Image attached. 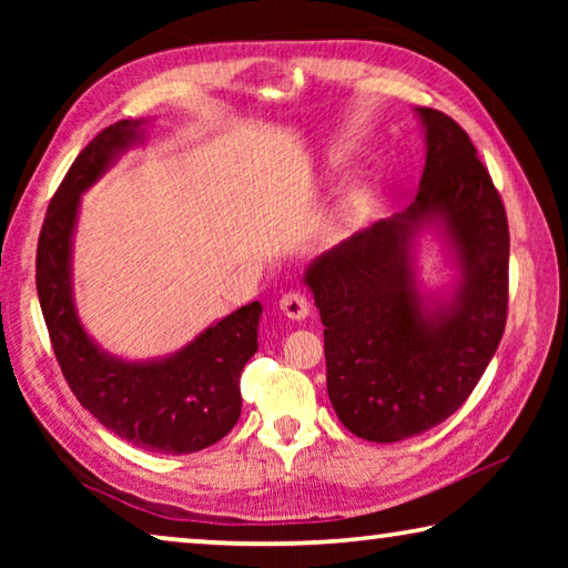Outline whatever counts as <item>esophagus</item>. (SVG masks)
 Returning a JSON list of instances; mask_svg holds the SVG:
<instances>
[{"instance_id": "1", "label": "esophagus", "mask_w": 568, "mask_h": 568, "mask_svg": "<svg viewBox=\"0 0 568 568\" xmlns=\"http://www.w3.org/2000/svg\"><path fill=\"white\" fill-rule=\"evenodd\" d=\"M281 311L285 318L291 321H305L311 315V301L303 293L291 291L281 297Z\"/></svg>"}]
</instances>
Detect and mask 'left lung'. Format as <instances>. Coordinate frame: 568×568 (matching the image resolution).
Masks as SVG:
<instances>
[{"instance_id": "8db88e82", "label": "left lung", "mask_w": 568, "mask_h": 568, "mask_svg": "<svg viewBox=\"0 0 568 568\" xmlns=\"http://www.w3.org/2000/svg\"><path fill=\"white\" fill-rule=\"evenodd\" d=\"M426 168L406 213L378 220L305 271L325 325L328 396L345 428L393 444L464 406L501 343L508 311V220L466 130L418 108ZM436 222L455 247L462 283L426 308L409 245Z\"/></svg>"}]
</instances>
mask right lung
Segmentation results:
<instances>
[{
	"mask_svg": "<svg viewBox=\"0 0 568 568\" xmlns=\"http://www.w3.org/2000/svg\"><path fill=\"white\" fill-rule=\"evenodd\" d=\"M140 128L142 120L110 124L67 170L37 243V295L64 381L104 428L158 454H195L227 436L240 418V373L257 351L263 305L237 307L170 358L128 363L94 345L72 301L80 195L142 138Z\"/></svg>",
	"mask_w": 568,
	"mask_h": 568,
	"instance_id": "right-lung-1",
	"label": "right lung"
}]
</instances>
